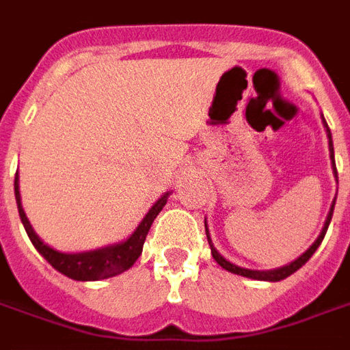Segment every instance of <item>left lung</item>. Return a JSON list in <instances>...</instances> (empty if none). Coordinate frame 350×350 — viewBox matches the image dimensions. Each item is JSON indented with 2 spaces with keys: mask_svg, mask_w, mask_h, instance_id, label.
I'll return each mask as SVG.
<instances>
[{
  "mask_svg": "<svg viewBox=\"0 0 350 350\" xmlns=\"http://www.w3.org/2000/svg\"><path fill=\"white\" fill-rule=\"evenodd\" d=\"M323 123L324 127H326V135H328V148H330V159H332V167H334V176H336V180H338V168H336V163H334V142H332V133H330V127H328V123H326V120L323 118ZM334 204H336V200L332 202V208L330 212H328V217H326V221H324V227L323 230H321V234H319V238H317L315 242H313V245L309 247L304 255H300V257L296 258L294 262L286 264V266H283V268H278V270H247V268H242V266H236V264L228 262L227 258L221 257L219 253H217V250L212 245V240H210V234H208V225H206L204 221V227H206V236H208V243H210V247H212V255L213 258L217 260V264H219L221 268H225L227 271H230V273H238V275H243V278H250V279H258V281H281V279L288 278L291 273H294L296 270H300L304 264L308 262L309 258H311V255L315 253L317 247L321 245V242H323L324 234H326V230H328V225H330L332 221V213H334Z\"/></svg>",
  "mask_w": 350,
  "mask_h": 350,
  "instance_id": "1",
  "label": "left lung"
}]
</instances>
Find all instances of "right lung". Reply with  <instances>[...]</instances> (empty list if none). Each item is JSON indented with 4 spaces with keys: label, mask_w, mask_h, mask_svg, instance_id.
Masks as SVG:
<instances>
[{
    "label": "right lung",
    "mask_w": 350,
    "mask_h": 350,
    "mask_svg": "<svg viewBox=\"0 0 350 350\" xmlns=\"http://www.w3.org/2000/svg\"><path fill=\"white\" fill-rule=\"evenodd\" d=\"M170 193H165L163 197L150 208V212L146 213L142 223L138 225L137 230L122 243H114L103 250L86 251V253H62V251L52 250L50 245L42 242L39 236L35 234V230L29 225L22 202H20V191H18V172L14 176V197H16V204H18L20 219L24 223L29 240L35 245V250L41 253L42 257L46 258L57 271H62L67 278L75 279V281H99V279L114 278L122 271L129 270L133 264L137 262V258L142 253L144 247L146 236L150 232L153 219L159 215L163 206L167 204V198Z\"/></svg>",
    "instance_id": "right-lung-1"
}]
</instances>
